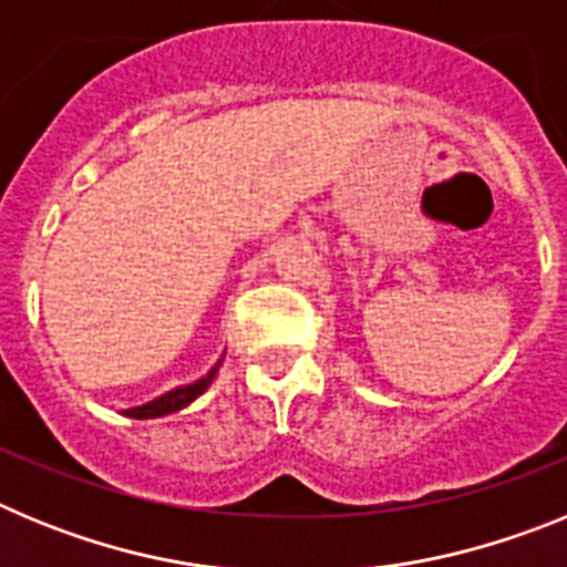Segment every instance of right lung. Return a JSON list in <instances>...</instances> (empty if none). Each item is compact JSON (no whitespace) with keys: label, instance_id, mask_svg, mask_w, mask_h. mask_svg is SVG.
Instances as JSON below:
<instances>
[{"label":"right lung","instance_id":"obj_1","mask_svg":"<svg viewBox=\"0 0 567 567\" xmlns=\"http://www.w3.org/2000/svg\"><path fill=\"white\" fill-rule=\"evenodd\" d=\"M221 360H218V363H215L213 369L204 374V378L195 380V383L169 389V392H164L162 398L150 400V403H144V405H133V409H124L122 414L124 417H133V420H155V417H167V414H173V412H182V409H187L195 398H202L209 385H213L215 374H218V369H221Z\"/></svg>","mask_w":567,"mask_h":567}]
</instances>
